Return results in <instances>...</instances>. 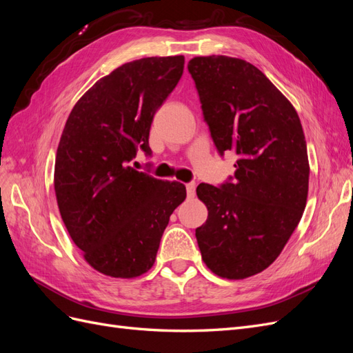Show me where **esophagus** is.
Returning <instances> with one entry per match:
<instances>
[{"instance_id": "1", "label": "esophagus", "mask_w": 353, "mask_h": 353, "mask_svg": "<svg viewBox=\"0 0 353 353\" xmlns=\"http://www.w3.org/2000/svg\"><path fill=\"white\" fill-rule=\"evenodd\" d=\"M185 188H187V196L188 197H194V194H196V183H188L185 185Z\"/></svg>"}]
</instances>
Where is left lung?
Returning <instances> with one entry per match:
<instances>
[{
  "mask_svg": "<svg viewBox=\"0 0 353 353\" xmlns=\"http://www.w3.org/2000/svg\"><path fill=\"white\" fill-rule=\"evenodd\" d=\"M188 72L219 154H237L225 184L197 187L208 208L206 222L196 230L199 249L213 274L243 280L279 258L303 215L305 134L293 104L249 61L194 57Z\"/></svg>",
  "mask_w": 353,
  "mask_h": 353,
  "instance_id": "left-lung-1",
  "label": "left lung"
}]
</instances>
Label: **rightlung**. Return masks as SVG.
I'll return each mask as SVG.
<instances>
[{
	"label": "right lung",
	"mask_w": 353,
	"mask_h": 353,
	"mask_svg": "<svg viewBox=\"0 0 353 353\" xmlns=\"http://www.w3.org/2000/svg\"><path fill=\"white\" fill-rule=\"evenodd\" d=\"M184 72V56L145 57L114 69L85 92L68 117L54 165L63 222L83 259L114 279L152 268L185 185L128 166L143 150L154 113Z\"/></svg>",
	"instance_id": "right-lung-1"
}]
</instances>
